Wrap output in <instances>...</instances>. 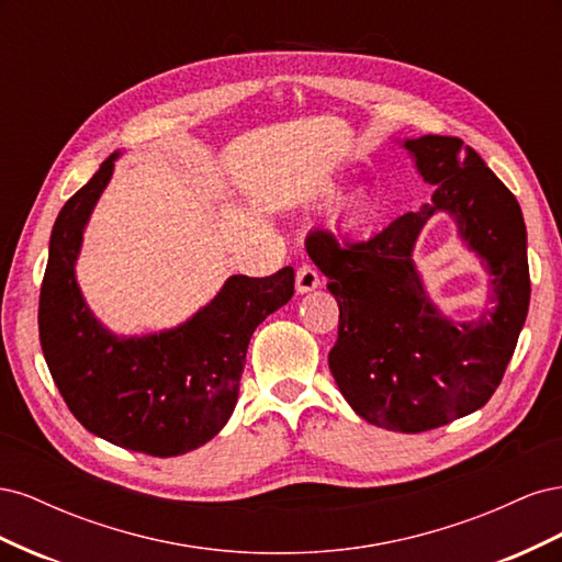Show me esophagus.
<instances>
[{"mask_svg": "<svg viewBox=\"0 0 562 562\" xmlns=\"http://www.w3.org/2000/svg\"><path fill=\"white\" fill-rule=\"evenodd\" d=\"M318 285H321L318 271L312 265H302L297 269V277H295L297 293H310V291H314V288H318Z\"/></svg>", "mask_w": 562, "mask_h": 562, "instance_id": "34e87169", "label": "esophagus"}]
</instances>
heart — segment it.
Instances as JSON below:
<instances>
[{"label":"heart","instance_id":"b5f03b06","mask_svg":"<svg viewBox=\"0 0 562 562\" xmlns=\"http://www.w3.org/2000/svg\"><path fill=\"white\" fill-rule=\"evenodd\" d=\"M363 209H366V199H363L361 194H356V196L349 201V211H351V215H361V213H363Z\"/></svg>","mask_w":562,"mask_h":562}]
</instances>
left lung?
Wrapping results in <instances>:
<instances>
[{"instance_id":"left-lung-1","label":"left lung","mask_w":562,"mask_h":562,"mask_svg":"<svg viewBox=\"0 0 562 562\" xmlns=\"http://www.w3.org/2000/svg\"><path fill=\"white\" fill-rule=\"evenodd\" d=\"M431 201L363 241L307 236L339 307L333 378L353 413L375 427L419 434L483 407L512 361L530 307L522 211L479 151L450 135L403 140ZM448 212L488 271L493 307L473 322L446 317L430 300L412 252L423 225Z\"/></svg>"}]
</instances>
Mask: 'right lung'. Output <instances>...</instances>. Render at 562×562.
Masks as SVG:
<instances>
[{
  "instance_id": "add662e5",
  "label": "right lung",
  "mask_w": 562,
  "mask_h": 562,
  "mask_svg": "<svg viewBox=\"0 0 562 562\" xmlns=\"http://www.w3.org/2000/svg\"><path fill=\"white\" fill-rule=\"evenodd\" d=\"M116 159L119 151L100 164L56 217L40 293V342L50 378L83 429L133 452L176 457L209 443L232 417L250 337L293 297L295 271L234 274L176 328L112 333L83 300L75 265Z\"/></svg>"
}]
</instances>
